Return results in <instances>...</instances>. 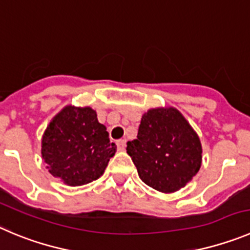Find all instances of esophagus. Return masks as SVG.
Returning a JSON list of instances; mask_svg holds the SVG:
<instances>
[{
    "mask_svg": "<svg viewBox=\"0 0 250 250\" xmlns=\"http://www.w3.org/2000/svg\"><path fill=\"white\" fill-rule=\"evenodd\" d=\"M117 148L118 150L123 151L125 149V139H120V141H117Z\"/></svg>",
    "mask_w": 250,
    "mask_h": 250,
    "instance_id": "34e87169",
    "label": "esophagus"
}]
</instances>
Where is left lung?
<instances>
[{
  "mask_svg": "<svg viewBox=\"0 0 250 250\" xmlns=\"http://www.w3.org/2000/svg\"><path fill=\"white\" fill-rule=\"evenodd\" d=\"M127 153L142 181L165 193L184 188L201 167L199 136L174 107L144 113L137 139L127 143Z\"/></svg>",
  "mask_w": 250,
  "mask_h": 250,
  "instance_id": "left-lung-1",
  "label": "left lung"
}]
</instances>
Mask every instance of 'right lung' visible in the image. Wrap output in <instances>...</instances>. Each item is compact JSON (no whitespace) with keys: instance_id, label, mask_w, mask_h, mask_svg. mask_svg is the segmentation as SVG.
Masks as SVG:
<instances>
[{"instance_id":"add662e5","label":"right lung","mask_w":250,"mask_h":250,"mask_svg":"<svg viewBox=\"0 0 250 250\" xmlns=\"http://www.w3.org/2000/svg\"><path fill=\"white\" fill-rule=\"evenodd\" d=\"M116 149L91 107H64L42 139V158L49 172L69 186L97 180Z\"/></svg>"}]
</instances>
